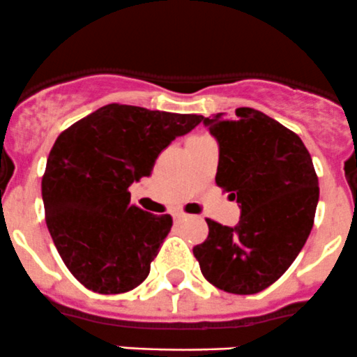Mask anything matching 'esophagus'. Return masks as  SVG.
I'll list each match as a JSON object with an SVG mask.
<instances>
[{"mask_svg":"<svg viewBox=\"0 0 357 357\" xmlns=\"http://www.w3.org/2000/svg\"><path fill=\"white\" fill-rule=\"evenodd\" d=\"M182 218H185V215H183V213H175L174 215V220H182Z\"/></svg>","mask_w":357,"mask_h":357,"instance_id":"esophagus-1","label":"esophagus"}]
</instances>
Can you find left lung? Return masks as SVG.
I'll use <instances>...</instances> for the list:
<instances>
[{"label":"left lung","instance_id":"8db88e82","mask_svg":"<svg viewBox=\"0 0 357 357\" xmlns=\"http://www.w3.org/2000/svg\"><path fill=\"white\" fill-rule=\"evenodd\" d=\"M218 142V187L239 204L238 225L206 218L208 238L194 246L203 276L236 295H253L280 280L310 234L319 185L297 133L252 107L232 118H204Z\"/></svg>","mask_w":357,"mask_h":357}]
</instances>
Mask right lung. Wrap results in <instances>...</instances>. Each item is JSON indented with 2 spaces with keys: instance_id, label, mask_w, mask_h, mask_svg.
I'll use <instances>...</instances> for the list:
<instances>
[{
  "instance_id": "1",
  "label": "right lung",
  "mask_w": 357,
  "mask_h": 357,
  "mask_svg": "<svg viewBox=\"0 0 357 357\" xmlns=\"http://www.w3.org/2000/svg\"><path fill=\"white\" fill-rule=\"evenodd\" d=\"M203 119L109 104L57 137L41 180L45 218L66 267L88 290L125 294L149 276L174 222L130 204L128 187Z\"/></svg>"
}]
</instances>
